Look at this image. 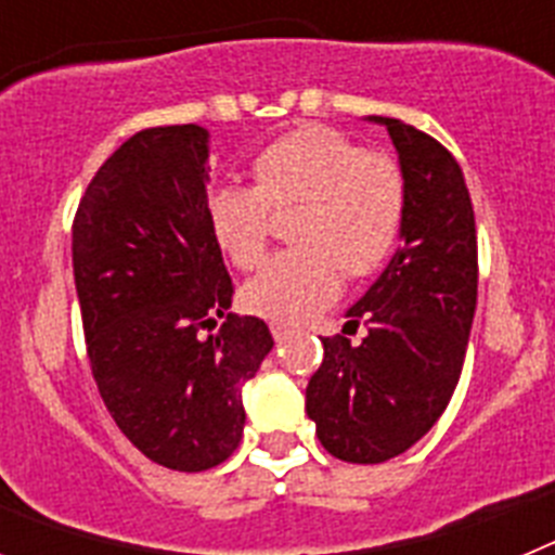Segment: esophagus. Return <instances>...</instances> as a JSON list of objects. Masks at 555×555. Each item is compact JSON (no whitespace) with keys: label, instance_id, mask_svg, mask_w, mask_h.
Masks as SVG:
<instances>
[{"label":"esophagus","instance_id":"obj_1","mask_svg":"<svg viewBox=\"0 0 555 555\" xmlns=\"http://www.w3.org/2000/svg\"><path fill=\"white\" fill-rule=\"evenodd\" d=\"M269 331H272L274 341H278V345H281V341H286V338L292 336L294 327H292V325H286V322H272V325H269Z\"/></svg>","mask_w":555,"mask_h":555}]
</instances>
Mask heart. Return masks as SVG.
I'll use <instances>...</instances> for the list:
<instances>
[{"label": "heart", "mask_w": 555, "mask_h": 555, "mask_svg": "<svg viewBox=\"0 0 555 555\" xmlns=\"http://www.w3.org/2000/svg\"><path fill=\"white\" fill-rule=\"evenodd\" d=\"M255 185L224 183L208 191L210 233L238 269L267 255L274 210L300 205L294 242L269 258L244 286L258 317L302 322L325 311L347 278H370L389 261L409 214L403 166L370 152L341 130L308 125L263 146L253 160Z\"/></svg>", "instance_id": "b5f03b06"}]
</instances>
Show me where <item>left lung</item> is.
<instances>
[{"instance_id":"left-lung-1","label":"left lung","mask_w":555,"mask_h":555,"mask_svg":"<svg viewBox=\"0 0 555 555\" xmlns=\"http://www.w3.org/2000/svg\"><path fill=\"white\" fill-rule=\"evenodd\" d=\"M386 125L409 180L403 247L345 325L366 336L322 338L325 356L306 389V411L331 455L380 464L420 442L459 384L478 300V235L461 166L434 135Z\"/></svg>"}]
</instances>
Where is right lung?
Wrapping results in <instances>:
<instances>
[{
	"label": "right lung",
	"instance_id": "add662e5",
	"mask_svg": "<svg viewBox=\"0 0 555 555\" xmlns=\"http://www.w3.org/2000/svg\"><path fill=\"white\" fill-rule=\"evenodd\" d=\"M205 160V127H146L100 166L72 222L96 389L121 434L178 473L233 455L247 420L242 386L274 345L267 322L230 313Z\"/></svg>",
	"mask_w": 555,
	"mask_h": 555
}]
</instances>
